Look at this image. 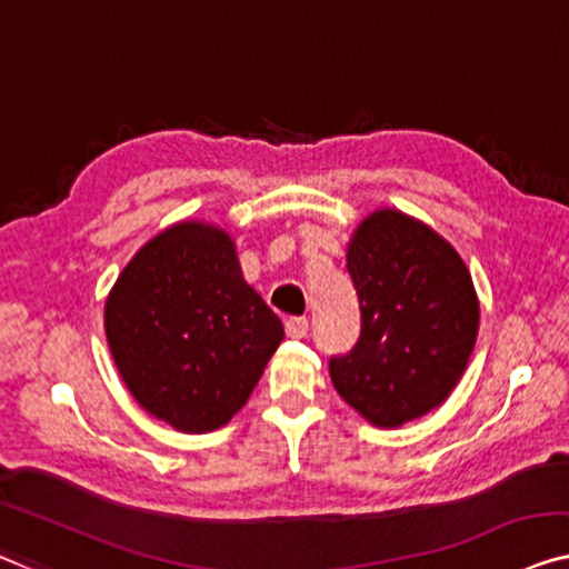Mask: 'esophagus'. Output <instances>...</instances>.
Listing matches in <instances>:
<instances>
[{"label":"esophagus","instance_id":"obj_1","mask_svg":"<svg viewBox=\"0 0 569 569\" xmlns=\"http://www.w3.org/2000/svg\"><path fill=\"white\" fill-rule=\"evenodd\" d=\"M309 332V319L307 317H288L286 319V335L293 337V339H301L307 337Z\"/></svg>","mask_w":569,"mask_h":569}]
</instances>
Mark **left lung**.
Masks as SVG:
<instances>
[{
	"mask_svg": "<svg viewBox=\"0 0 569 569\" xmlns=\"http://www.w3.org/2000/svg\"><path fill=\"white\" fill-rule=\"evenodd\" d=\"M347 270L360 337L329 358L337 393L376 427H401L445 401L468 368L480 307L452 244L396 209L358 227Z\"/></svg>",
	"mask_w": 569,
	"mask_h": 569,
	"instance_id": "left-lung-1",
	"label": "left lung"
}]
</instances>
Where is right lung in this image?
I'll return each mask as SVG.
<instances>
[{
    "mask_svg": "<svg viewBox=\"0 0 569 569\" xmlns=\"http://www.w3.org/2000/svg\"><path fill=\"white\" fill-rule=\"evenodd\" d=\"M107 342L142 409L201 435L248 401L283 325L244 283L230 234L181 222L134 256L104 307Z\"/></svg>",
    "mask_w": 569,
    "mask_h": 569,
    "instance_id": "obj_1",
    "label": "right lung"
}]
</instances>
